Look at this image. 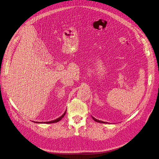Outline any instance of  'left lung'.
<instances>
[{"mask_svg":"<svg viewBox=\"0 0 159 159\" xmlns=\"http://www.w3.org/2000/svg\"><path fill=\"white\" fill-rule=\"evenodd\" d=\"M92 118L94 121H95L96 122H98V123H107V122H105V121H101V120H97L96 118H93V117H92Z\"/></svg>","mask_w":159,"mask_h":159,"instance_id":"left-lung-1","label":"left lung"}]
</instances>
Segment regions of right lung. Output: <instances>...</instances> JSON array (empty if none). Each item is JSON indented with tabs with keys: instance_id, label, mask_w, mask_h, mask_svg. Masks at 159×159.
<instances>
[{
	"instance_id": "obj_1",
	"label": "right lung",
	"mask_w": 159,
	"mask_h": 159,
	"mask_svg": "<svg viewBox=\"0 0 159 159\" xmlns=\"http://www.w3.org/2000/svg\"><path fill=\"white\" fill-rule=\"evenodd\" d=\"M66 112L61 115L60 117H59L58 118H57V119H56V120H52V121H46V122H43V123H56V122H58V121H60L61 119H62L63 118H64V116H65V114H66ZM36 123H40V122H36ZM42 123V122H41Z\"/></svg>"
}]
</instances>
